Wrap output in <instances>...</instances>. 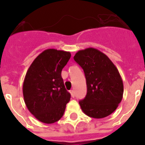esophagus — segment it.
Segmentation results:
<instances>
[{
	"label": "esophagus",
	"mask_w": 145,
	"mask_h": 145,
	"mask_svg": "<svg viewBox=\"0 0 145 145\" xmlns=\"http://www.w3.org/2000/svg\"><path fill=\"white\" fill-rule=\"evenodd\" d=\"M70 93H71V96L72 97H75V91L73 90L70 91Z\"/></svg>",
	"instance_id": "obj_1"
}]
</instances>
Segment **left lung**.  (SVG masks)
I'll return each mask as SVG.
<instances>
[{
  "label": "left lung",
  "mask_w": 145,
  "mask_h": 145,
  "mask_svg": "<svg viewBox=\"0 0 145 145\" xmlns=\"http://www.w3.org/2000/svg\"><path fill=\"white\" fill-rule=\"evenodd\" d=\"M74 60L85 73L87 93L79 104L91 118H103L118 107L123 94V84L117 67L107 55L93 48L80 50Z\"/></svg>",
  "instance_id": "obj_1"
}]
</instances>
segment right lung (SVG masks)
<instances>
[{"mask_svg": "<svg viewBox=\"0 0 145 145\" xmlns=\"http://www.w3.org/2000/svg\"><path fill=\"white\" fill-rule=\"evenodd\" d=\"M70 57L69 52L46 49L27 70L23 83L24 100L29 112L40 122L54 123L63 116L70 93L61 73Z\"/></svg>", "mask_w": 145, "mask_h": 145, "instance_id": "obj_1", "label": "right lung"}]
</instances>
